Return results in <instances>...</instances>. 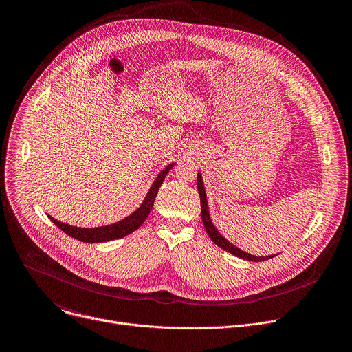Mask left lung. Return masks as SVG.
<instances>
[{"instance_id": "8db88e82", "label": "left lung", "mask_w": 352, "mask_h": 352, "mask_svg": "<svg viewBox=\"0 0 352 352\" xmlns=\"http://www.w3.org/2000/svg\"><path fill=\"white\" fill-rule=\"evenodd\" d=\"M197 190H199V197H200V216H202V220H204V224H205V228H206V232L209 234L210 239L220 248H223L224 250H228L230 254L238 256V258H242V259H246V261H252V262H262V261H267V259H272V256H266V258H259V256H254V255H249L246 252H243V250H241L239 248H236L235 245L230 243L217 230L216 227L213 226L212 220H210V216H209V210H208V200H206V193H205V188H204V182H202V177H200L197 174Z\"/></svg>"}]
</instances>
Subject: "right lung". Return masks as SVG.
<instances>
[{
  "instance_id": "1",
  "label": "right lung",
  "mask_w": 352,
  "mask_h": 352,
  "mask_svg": "<svg viewBox=\"0 0 352 352\" xmlns=\"http://www.w3.org/2000/svg\"><path fill=\"white\" fill-rule=\"evenodd\" d=\"M171 168H173V164L168 166L166 170H163L159 174L157 179L155 181L152 188H150V190H148L147 196L144 197L140 208L136 212H133L129 217H126V219H124V220H121V221H118L116 224L106 226V227H97V228H78V227H72V226L60 223V221L54 220L53 217H50V220H52L67 235H69V236H72V238H75L78 241L87 242V243L107 242V241H111V239H118V238L126 236L128 234L136 231L143 224L146 217L148 216L150 210H152V208H153V204H155V199L157 196L159 188L163 184L166 175L168 174V171Z\"/></svg>"
}]
</instances>
